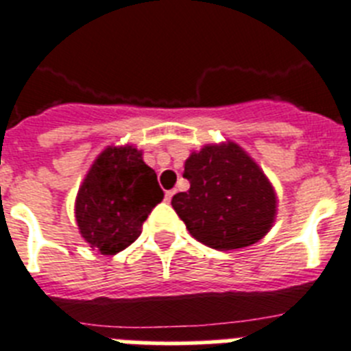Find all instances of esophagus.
<instances>
[{"label":"esophagus","instance_id":"obj_1","mask_svg":"<svg viewBox=\"0 0 351 351\" xmlns=\"http://www.w3.org/2000/svg\"><path fill=\"white\" fill-rule=\"evenodd\" d=\"M173 196H175V191H166V202H171Z\"/></svg>","mask_w":351,"mask_h":351}]
</instances>
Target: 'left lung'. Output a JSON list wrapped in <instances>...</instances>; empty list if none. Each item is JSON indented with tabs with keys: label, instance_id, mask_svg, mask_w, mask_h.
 <instances>
[{
	"label": "left lung",
	"instance_id": "8db88e82",
	"mask_svg": "<svg viewBox=\"0 0 351 351\" xmlns=\"http://www.w3.org/2000/svg\"><path fill=\"white\" fill-rule=\"evenodd\" d=\"M184 176L189 191L175 194L171 205L196 241L228 252L252 246L271 230L278 210L275 187L237 143L193 152Z\"/></svg>",
	"mask_w": 351,
	"mask_h": 351
}]
</instances>
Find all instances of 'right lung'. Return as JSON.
Returning <instances> with one entry per match:
<instances>
[{
    "label": "right lung",
    "instance_id": "right-lung-1",
    "mask_svg": "<svg viewBox=\"0 0 351 351\" xmlns=\"http://www.w3.org/2000/svg\"><path fill=\"white\" fill-rule=\"evenodd\" d=\"M164 193L134 144L107 146L89 167L75 199L78 230L90 248L116 255L143 232Z\"/></svg>",
    "mask_w": 351,
    "mask_h": 351
}]
</instances>
